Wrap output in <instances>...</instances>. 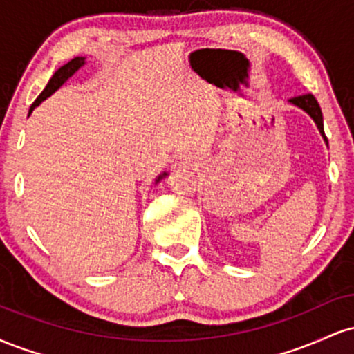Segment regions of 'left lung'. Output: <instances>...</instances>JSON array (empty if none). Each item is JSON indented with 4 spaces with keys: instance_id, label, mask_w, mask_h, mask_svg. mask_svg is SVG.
Masks as SVG:
<instances>
[{
    "instance_id": "8db88e82",
    "label": "left lung",
    "mask_w": 354,
    "mask_h": 354,
    "mask_svg": "<svg viewBox=\"0 0 354 354\" xmlns=\"http://www.w3.org/2000/svg\"><path fill=\"white\" fill-rule=\"evenodd\" d=\"M291 104H295V106L301 108L303 111H306L308 115L313 118V121H315L316 126H318L321 136H323V140L326 141L328 145V138L324 135V128H323V113H321V108L318 104V101L313 95H301V96H295V98L290 100Z\"/></svg>"
}]
</instances>
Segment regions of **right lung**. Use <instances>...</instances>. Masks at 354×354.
Masks as SVG:
<instances>
[{"label": "right lung", "instance_id": "add662e5", "mask_svg": "<svg viewBox=\"0 0 354 354\" xmlns=\"http://www.w3.org/2000/svg\"><path fill=\"white\" fill-rule=\"evenodd\" d=\"M84 64V58L83 56H76V58H73L71 61H68L66 64H63V66L59 68L58 71L55 73V75L51 76V80L48 81V84H46V88L43 89V93L41 95L38 96V98H36V101L33 104H31V108H30V113H33V109L38 106L39 103H41V101H44L46 98H50V96L53 95V93L56 91V89H58L59 86H63L64 83H66L68 80L71 78L73 75H75L76 71L80 70L81 66H83ZM166 174L168 173H163V174H160V176L156 178V183L160 181V180H163V178L166 176Z\"/></svg>", "mask_w": 354, "mask_h": 354}]
</instances>
